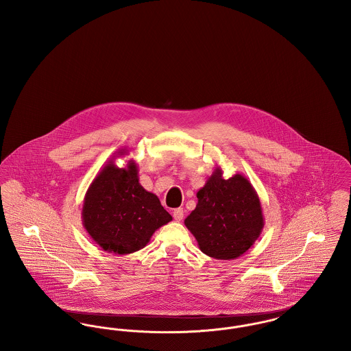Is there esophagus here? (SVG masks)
<instances>
[{
	"label": "esophagus",
	"mask_w": 351,
	"mask_h": 351,
	"mask_svg": "<svg viewBox=\"0 0 351 351\" xmlns=\"http://www.w3.org/2000/svg\"><path fill=\"white\" fill-rule=\"evenodd\" d=\"M183 217L184 212L182 208H178V209H175V210H173V219H175V221H178V222H179V221H182V219H183Z\"/></svg>",
	"instance_id": "esophagus-1"
}]
</instances>
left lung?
I'll return each instance as SVG.
<instances>
[{
	"label": "left lung",
	"mask_w": 351,
	"mask_h": 351,
	"mask_svg": "<svg viewBox=\"0 0 351 351\" xmlns=\"http://www.w3.org/2000/svg\"><path fill=\"white\" fill-rule=\"evenodd\" d=\"M200 250L210 258L237 259L250 249L265 226L259 196L249 179H223L216 167L197 192L195 210L184 219Z\"/></svg>",
	"instance_id": "1"
}]
</instances>
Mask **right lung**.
Returning a JSON list of instances; mask_svg holds the SVG:
<instances>
[{
    "label": "right lung",
    "instance_id": "obj_1",
    "mask_svg": "<svg viewBox=\"0 0 351 351\" xmlns=\"http://www.w3.org/2000/svg\"><path fill=\"white\" fill-rule=\"evenodd\" d=\"M118 155H126L125 149L118 151ZM113 159L101 168L89 185L82 221L101 250L126 255L143 249L152 234L172 217L158 196L139 184L134 160L119 168Z\"/></svg>",
    "mask_w": 351,
    "mask_h": 351
}]
</instances>
